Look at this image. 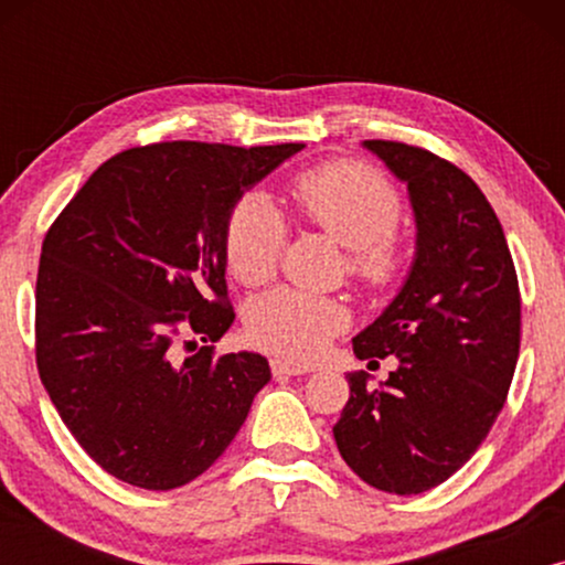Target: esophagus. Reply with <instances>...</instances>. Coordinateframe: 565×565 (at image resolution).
<instances>
[{"mask_svg": "<svg viewBox=\"0 0 565 565\" xmlns=\"http://www.w3.org/2000/svg\"><path fill=\"white\" fill-rule=\"evenodd\" d=\"M273 373L277 377H290V375L311 373V367L298 365V362H290V360H273Z\"/></svg>", "mask_w": 565, "mask_h": 565, "instance_id": "obj_1", "label": "esophagus"}]
</instances>
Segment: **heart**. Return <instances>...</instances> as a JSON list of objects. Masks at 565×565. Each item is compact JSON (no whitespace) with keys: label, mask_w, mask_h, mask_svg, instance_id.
I'll list each match as a JSON object with an SVG mask.
<instances>
[{"label":"heart","mask_w":565,"mask_h":565,"mask_svg":"<svg viewBox=\"0 0 565 565\" xmlns=\"http://www.w3.org/2000/svg\"><path fill=\"white\" fill-rule=\"evenodd\" d=\"M292 198L311 226L347 246L350 275L370 288H388L406 265L398 236L401 195L388 177L360 161H329L296 177ZM288 223L273 200L252 192L238 200L226 228V262L244 285H262L280 265ZM350 323V311L334 298L280 288L249 308L246 331L259 347L285 358L311 360L337 331Z\"/></svg>","instance_id":"heart-1"}]
</instances>
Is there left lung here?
Returning a JSON list of instances; mask_svg holds the SVG:
<instances>
[{"label":"left lung","instance_id":"obj_1","mask_svg":"<svg viewBox=\"0 0 565 565\" xmlns=\"http://www.w3.org/2000/svg\"><path fill=\"white\" fill-rule=\"evenodd\" d=\"M362 146L406 184L416 252L396 298L352 339L360 360L396 354L398 367L381 388L347 373L334 439L362 481L412 497L466 466L504 408L520 285L497 213L462 169L398 141Z\"/></svg>","mask_w":565,"mask_h":565}]
</instances>
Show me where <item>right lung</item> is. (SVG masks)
Returning a JSON list of instances; mask_svg holds the SVG:
<instances>
[{
    "instance_id": "1",
    "label": "right lung",
    "mask_w": 565,
    "mask_h": 565,
    "mask_svg": "<svg viewBox=\"0 0 565 565\" xmlns=\"http://www.w3.org/2000/svg\"><path fill=\"white\" fill-rule=\"evenodd\" d=\"M300 149L167 141L120 151L45 234L38 373L76 443L118 481L169 491L205 473L273 377L262 354L215 358L211 342L234 323L231 213ZM198 338L206 347L182 359L179 344Z\"/></svg>"
}]
</instances>
